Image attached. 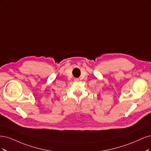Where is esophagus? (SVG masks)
Returning a JSON list of instances; mask_svg holds the SVG:
<instances>
[{
  "label": "esophagus",
  "mask_w": 151,
  "mask_h": 151,
  "mask_svg": "<svg viewBox=\"0 0 151 151\" xmlns=\"http://www.w3.org/2000/svg\"><path fill=\"white\" fill-rule=\"evenodd\" d=\"M75 80H76V81H78V79H75Z\"/></svg>",
  "instance_id": "1"
}]
</instances>
